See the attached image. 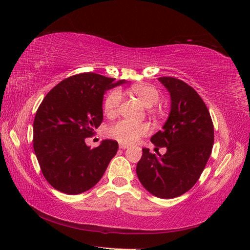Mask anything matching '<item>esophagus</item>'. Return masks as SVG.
<instances>
[{"instance_id": "34e87169", "label": "esophagus", "mask_w": 250, "mask_h": 250, "mask_svg": "<svg viewBox=\"0 0 250 250\" xmlns=\"http://www.w3.org/2000/svg\"><path fill=\"white\" fill-rule=\"evenodd\" d=\"M119 148H120V149H126V148H129V145H125V144H119Z\"/></svg>"}]
</instances>
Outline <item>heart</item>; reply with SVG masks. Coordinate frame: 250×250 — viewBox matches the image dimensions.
Returning a JSON list of instances; mask_svg holds the SVG:
<instances>
[{"label":"heart","mask_w":250,"mask_h":250,"mask_svg":"<svg viewBox=\"0 0 250 250\" xmlns=\"http://www.w3.org/2000/svg\"><path fill=\"white\" fill-rule=\"evenodd\" d=\"M141 102L144 104L147 108H151L155 106L160 99L159 91L149 84H135L131 88ZM121 91L120 90H113L105 100L104 111L107 116H114L121 101ZM150 128L147 124H134L129 120L122 119L115 122L107 129V135L110 139L116 140L121 144H134L139 141L142 136H145L149 133Z\"/></svg>","instance_id":"heart-1"}]
</instances>
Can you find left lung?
Listing matches in <instances>:
<instances>
[{
    "instance_id": "obj_1",
    "label": "left lung",
    "mask_w": 250,
    "mask_h": 250,
    "mask_svg": "<svg viewBox=\"0 0 250 250\" xmlns=\"http://www.w3.org/2000/svg\"><path fill=\"white\" fill-rule=\"evenodd\" d=\"M171 97V109L162 130L151 136L164 155L143 148L136 174L148 192L173 199L187 192L198 182L214 144V125L209 111L195 90L180 79L158 78Z\"/></svg>"
}]
</instances>
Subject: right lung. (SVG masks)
Instances as JSON below:
<instances>
[{"label":"right lung","instance_id":"1","mask_svg":"<svg viewBox=\"0 0 250 250\" xmlns=\"http://www.w3.org/2000/svg\"><path fill=\"white\" fill-rule=\"evenodd\" d=\"M95 73L62 81L41 103L33 124V147L46 180L66 194L91 189L102 178L118 150V143L104 140L91 149L84 139L103 120V99L122 83Z\"/></svg>","mask_w":250,"mask_h":250}]
</instances>
